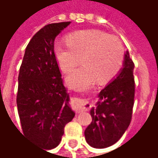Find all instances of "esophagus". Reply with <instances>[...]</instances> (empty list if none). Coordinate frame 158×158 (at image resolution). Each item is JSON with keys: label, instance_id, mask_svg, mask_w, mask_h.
I'll use <instances>...</instances> for the list:
<instances>
[{"label": "esophagus", "instance_id": "obj_1", "mask_svg": "<svg viewBox=\"0 0 158 158\" xmlns=\"http://www.w3.org/2000/svg\"><path fill=\"white\" fill-rule=\"evenodd\" d=\"M75 107L77 111L79 112H83V111H87L91 107V104L86 101V100H79L75 103Z\"/></svg>", "mask_w": 158, "mask_h": 158}]
</instances>
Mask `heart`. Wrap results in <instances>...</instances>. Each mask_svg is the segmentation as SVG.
I'll return each instance as SVG.
<instances>
[{
	"instance_id": "b5f03b06",
	"label": "heart",
	"mask_w": 158,
	"mask_h": 158,
	"mask_svg": "<svg viewBox=\"0 0 158 158\" xmlns=\"http://www.w3.org/2000/svg\"><path fill=\"white\" fill-rule=\"evenodd\" d=\"M67 40L55 42L54 55L65 73L74 69L81 58L82 67L66 77V84L71 89H89L96 80L99 84L108 82L122 68L124 49L117 37L90 29L70 34Z\"/></svg>"
}]
</instances>
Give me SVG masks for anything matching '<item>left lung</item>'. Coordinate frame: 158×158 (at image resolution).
I'll use <instances>...</instances> for the list:
<instances>
[{"label":"left lung","instance_id":"left-lung-1","mask_svg":"<svg viewBox=\"0 0 158 158\" xmlns=\"http://www.w3.org/2000/svg\"><path fill=\"white\" fill-rule=\"evenodd\" d=\"M135 64L126 51L123 68L101 90L95 107L89 111L92 122L85 130L86 142L102 149L113 146L128 129L135 97Z\"/></svg>","mask_w":158,"mask_h":158}]
</instances>
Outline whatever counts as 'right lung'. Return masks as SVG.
<instances>
[{"instance_id":"right-lung-1","label":"right lung","mask_w":158,"mask_h":158,"mask_svg":"<svg viewBox=\"0 0 158 158\" xmlns=\"http://www.w3.org/2000/svg\"><path fill=\"white\" fill-rule=\"evenodd\" d=\"M69 24L51 23L36 33L19 69L17 106L23 132L45 150L58 146L64 127L75 116L54 55L56 37Z\"/></svg>"}]
</instances>
